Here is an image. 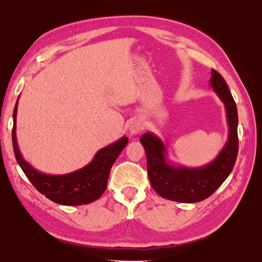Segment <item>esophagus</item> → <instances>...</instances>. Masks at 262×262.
<instances>
[{
	"label": "esophagus",
	"mask_w": 262,
	"mask_h": 262,
	"mask_svg": "<svg viewBox=\"0 0 262 262\" xmlns=\"http://www.w3.org/2000/svg\"><path fill=\"white\" fill-rule=\"evenodd\" d=\"M143 129H144L143 121L139 120V119H137V120L132 121L130 126H129V133L132 135H137L139 133H141Z\"/></svg>",
	"instance_id": "1"
}]
</instances>
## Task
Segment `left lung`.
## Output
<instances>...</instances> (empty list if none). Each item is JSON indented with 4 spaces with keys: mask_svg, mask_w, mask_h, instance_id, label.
Returning <instances> with one entry per match:
<instances>
[{
    "mask_svg": "<svg viewBox=\"0 0 262 262\" xmlns=\"http://www.w3.org/2000/svg\"><path fill=\"white\" fill-rule=\"evenodd\" d=\"M210 86L223 101L227 111L229 136L214 161L200 167H185L167 162L163 141L152 133H145L140 142L147 155L150 184L158 195L167 200L194 203L209 198L231 173L238 154V113L233 97L224 78L211 70Z\"/></svg>",
    "mask_w": 262,
    "mask_h": 262,
    "instance_id": "1",
    "label": "left lung"
}]
</instances>
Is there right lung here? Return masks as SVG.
Here are the masks:
<instances>
[{
	"label": "right lung",
	"instance_id": "right-lung-1",
	"mask_svg": "<svg viewBox=\"0 0 262 262\" xmlns=\"http://www.w3.org/2000/svg\"><path fill=\"white\" fill-rule=\"evenodd\" d=\"M17 106L18 100L16 101L12 115V145L17 163L34 187L53 202L63 206L88 205L98 200L107 186L111 167L128 143L127 137L123 136L114 143L98 150L94 159L77 171L67 174H46L26 162L19 151L16 137Z\"/></svg>",
	"mask_w": 262,
	"mask_h": 262
}]
</instances>
